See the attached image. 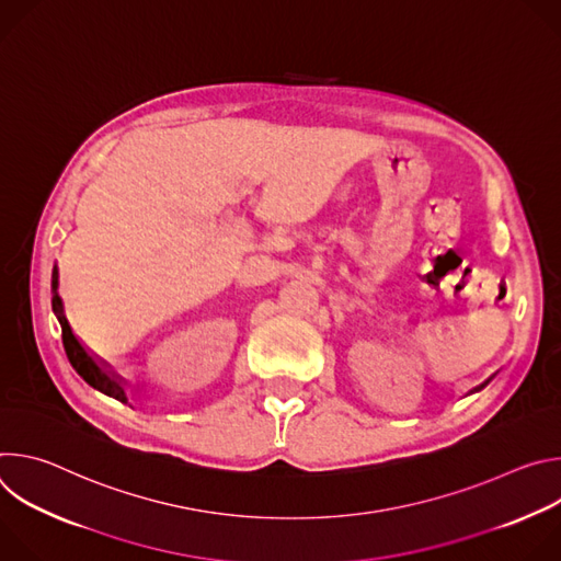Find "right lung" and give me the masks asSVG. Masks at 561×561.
Masks as SVG:
<instances>
[{
	"mask_svg": "<svg viewBox=\"0 0 561 561\" xmlns=\"http://www.w3.org/2000/svg\"><path fill=\"white\" fill-rule=\"evenodd\" d=\"M59 288V271L57 266H53V282H50V290H53V312L57 317V322L61 327V342H64V351H66V357L68 362L72 364V368L77 370V375L82 377L89 386L98 388L100 392L117 399V402L122 404H128V394H126V388L122 386L119 379H115L108 370H104L93 357L91 353L82 346V342H79L68 324V319L64 314V301L57 293Z\"/></svg>",
	"mask_w": 561,
	"mask_h": 561,
	"instance_id": "obj_1",
	"label": "right lung"
}]
</instances>
